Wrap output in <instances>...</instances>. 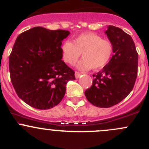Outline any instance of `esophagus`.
<instances>
[{"mask_svg":"<svg viewBox=\"0 0 149 149\" xmlns=\"http://www.w3.org/2000/svg\"><path fill=\"white\" fill-rule=\"evenodd\" d=\"M81 75H82L81 73H79V72H77V71L75 72V77H76V79H79Z\"/></svg>","mask_w":149,"mask_h":149,"instance_id":"34e87169","label":"esophagus"}]
</instances>
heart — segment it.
<instances>
[{
    "instance_id": "1",
    "label": "heart",
    "mask_w": 149,
    "mask_h": 149,
    "mask_svg": "<svg viewBox=\"0 0 149 149\" xmlns=\"http://www.w3.org/2000/svg\"><path fill=\"white\" fill-rule=\"evenodd\" d=\"M63 60L70 65L79 61L82 53L83 60L78 64L82 70H100L107 65L113 54V45L108 40L94 33H84L75 37L73 42L65 40L61 47Z\"/></svg>"
}]
</instances>
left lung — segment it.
<instances>
[{
	"label": "left lung",
	"mask_w": 149,
	"mask_h": 149,
	"mask_svg": "<svg viewBox=\"0 0 149 149\" xmlns=\"http://www.w3.org/2000/svg\"><path fill=\"white\" fill-rule=\"evenodd\" d=\"M105 34L113 45V55L102 71L93 75L92 86L85 91L90 103L102 108L117 104L130 94L137 77L139 61L135 43L129 34L111 25Z\"/></svg>",
	"instance_id": "obj_1"
}]
</instances>
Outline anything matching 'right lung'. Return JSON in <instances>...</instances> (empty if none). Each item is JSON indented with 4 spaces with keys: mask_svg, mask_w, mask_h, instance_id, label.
<instances>
[{
    "mask_svg": "<svg viewBox=\"0 0 149 149\" xmlns=\"http://www.w3.org/2000/svg\"><path fill=\"white\" fill-rule=\"evenodd\" d=\"M66 30L36 26L19 34L9 57L10 80L21 100L32 107L47 109L62 101L74 71L62 61Z\"/></svg>",
    "mask_w": 149,
    "mask_h": 149,
    "instance_id": "1",
    "label": "right lung"
}]
</instances>
